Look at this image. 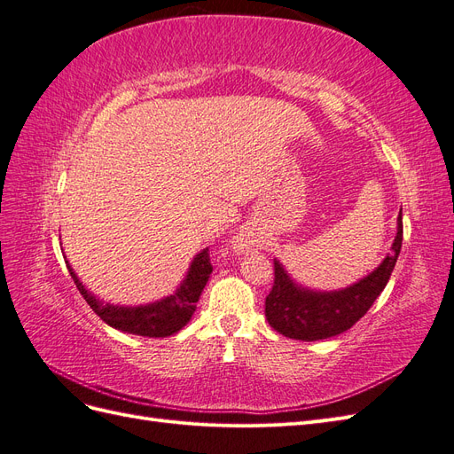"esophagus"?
I'll list each match as a JSON object with an SVG mask.
<instances>
[{
    "instance_id": "34e87169",
    "label": "esophagus",
    "mask_w": 454,
    "mask_h": 454,
    "mask_svg": "<svg viewBox=\"0 0 454 454\" xmlns=\"http://www.w3.org/2000/svg\"><path fill=\"white\" fill-rule=\"evenodd\" d=\"M235 250H239V252H244V250H246L244 240H237V242H235Z\"/></svg>"
}]
</instances>
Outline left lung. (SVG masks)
<instances>
[{
  "label": "left lung",
  "mask_w": 454,
  "mask_h": 454,
  "mask_svg": "<svg viewBox=\"0 0 454 454\" xmlns=\"http://www.w3.org/2000/svg\"><path fill=\"white\" fill-rule=\"evenodd\" d=\"M403 223L397 215L392 248L367 277L332 292L299 284L274 257V286L265 299V316L278 333L299 340H320L347 332L375 303L388 284L402 250Z\"/></svg>",
  "instance_id": "8db88e82"
}]
</instances>
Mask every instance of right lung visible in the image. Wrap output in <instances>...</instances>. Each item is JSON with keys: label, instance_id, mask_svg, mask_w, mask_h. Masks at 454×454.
Here are the masks:
<instances>
[{"label": "right lung", "instance_id": "add662e5", "mask_svg": "<svg viewBox=\"0 0 454 454\" xmlns=\"http://www.w3.org/2000/svg\"><path fill=\"white\" fill-rule=\"evenodd\" d=\"M66 265L72 274L79 294L85 297L90 309L98 314L107 325L119 329V332L140 337H170L180 332L197 310V301L212 272L208 248H204L193 257V261H191V265L185 272V278L176 287L174 294L157 299L153 303L129 307L104 303L102 299L96 297L89 287L79 280L67 259Z\"/></svg>", "mask_w": 454, "mask_h": 454}]
</instances>
